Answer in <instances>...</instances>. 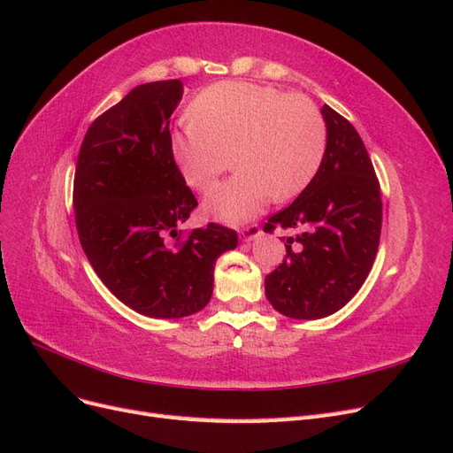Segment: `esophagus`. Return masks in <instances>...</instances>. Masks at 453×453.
I'll return each mask as SVG.
<instances>
[{"instance_id":"1","label":"esophagus","mask_w":453,"mask_h":453,"mask_svg":"<svg viewBox=\"0 0 453 453\" xmlns=\"http://www.w3.org/2000/svg\"><path fill=\"white\" fill-rule=\"evenodd\" d=\"M258 234H260V226H258L257 223H253V225H250V226H243V228L240 230V238H242L243 242H251V240H255Z\"/></svg>"}]
</instances>
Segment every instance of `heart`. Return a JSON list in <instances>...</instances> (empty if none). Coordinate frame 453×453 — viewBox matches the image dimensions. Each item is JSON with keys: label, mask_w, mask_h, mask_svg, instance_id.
Listing matches in <instances>:
<instances>
[{"label": "heart", "mask_w": 453, "mask_h": 453, "mask_svg": "<svg viewBox=\"0 0 453 453\" xmlns=\"http://www.w3.org/2000/svg\"><path fill=\"white\" fill-rule=\"evenodd\" d=\"M188 125L172 135V157L185 183L210 188L230 157L236 175L213 187L203 208L238 225L263 211L268 200L298 196L318 175L326 150V125L304 94L253 83H219L190 104Z\"/></svg>", "instance_id": "heart-1"}]
</instances>
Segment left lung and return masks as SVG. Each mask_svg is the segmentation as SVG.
Listing matches in <instances>:
<instances>
[{"mask_svg": "<svg viewBox=\"0 0 453 453\" xmlns=\"http://www.w3.org/2000/svg\"><path fill=\"white\" fill-rule=\"evenodd\" d=\"M321 113L326 150L318 175L263 226L295 230L283 238V263L265 280L270 304L293 319H319L346 306L380 245L381 196L372 160L348 119L328 105Z\"/></svg>", "mask_w": 453, "mask_h": 453, "instance_id": "obj_1", "label": "left lung"}]
</instances>
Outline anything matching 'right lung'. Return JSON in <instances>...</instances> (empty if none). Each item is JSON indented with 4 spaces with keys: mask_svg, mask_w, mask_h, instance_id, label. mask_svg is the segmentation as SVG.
Instances as JSON below:
<instances>
[{
    "mask_svg": "<svg viewBox=\"0 0 453 453\" xmlns=\"http://www.w3.org/2000/svg\"><path fill=\"white\" fill-rule=\"evenodd\" d=\"M181 96L180 79L132 88L87 130L73 181L77 234L94 272L120 303L160 319L208 304L217 257L238 245L236 230L217 223L180 230L198 205L170 149Z\"/></svg>",
    "mask_w": 453,
    "mask_h": 453,
    "instance_id": "right-lung-1",
    "label": "right lung"
}]
</instances>
